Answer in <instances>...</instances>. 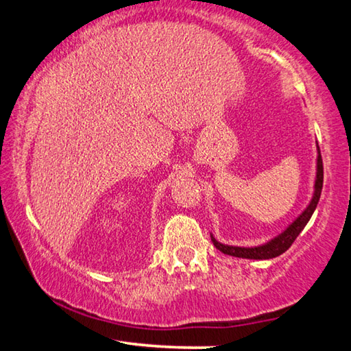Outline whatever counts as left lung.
<instances>
[{
    "instance_id": "obj_1",
    "label": "left lung",
    "mask_w": 351,
    "mask_h": 351,
    "mask_svg": "<svg viewBox=\"0 0 351 351\" xmlns=\"http://www.w3.org/2000/svg\"><path fill=\"white\" fill-rule=\"evenodd\" d=\"M319 150V147H317ZM322 186H324V164H322V156H320V150H319V156H317V176H316V190H314V197L311 199L310 206L306 207L305 212L295 219V221L289 226V228L285 230L283 234H280L277 239L271 240L269 243H266L263 246H257V247H237V246H226L218 243L213 237L210 235L213 246H215L218 251H221L223 254L232 255V257H240V258H254V260H268V258H274L278 257V255L283 254L285 251H288L293 245L294 240L297 239L306 223L310 221V218L313 215L314 209L319 203L320 193H322Z\"/></svg>"
}]
</instances>
